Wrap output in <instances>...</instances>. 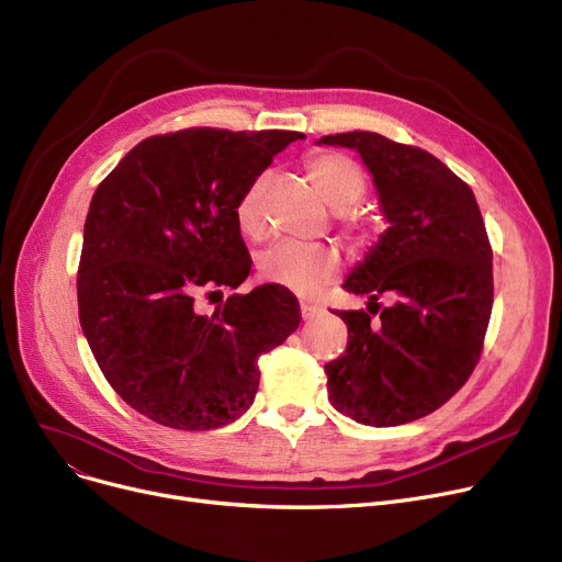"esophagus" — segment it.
<instances>
[{"instance_id": "34e87169", "label": "esophagus", "mask_w": 562, "mask_h": 562, "mask_svg": "<svg viewBox=\"0 0 562 562\" xmlns=\"http://www.w3.org/2000/svg\"><path fill=\"white\" fill-rule=\"evenodd\" d=\"M323 310L318 307V305H314V303H301V316H303V321H312L314 316H318Z\"/></svg>"}]
</instances>
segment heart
<instances>
[{
  "label": "heart",
  "mask_w": 562,
  "mask_h": 562,
  "mask_svg": "<svg viewBox=\"0 0 562 562\" xmlns=\"http://www.w3.org/2000/svg\"><path fill=\"white\" fill-rule=\"evenodd\" d=\"M307 172L321 198L337 212L348 210L367 191L364 170L358 161L341 153L312 155L307 159ZM269 184L271 175L261 172L248 184L239 204H236V223L248 236H259L263 232V198ZM344 218L346 223H352V218ZM259 271L269 282L310 296L337 276L339 255L328 246L278 244L259 257Z\"/></svg>",
  "instance_id": "heart-1"
}]
</instances>
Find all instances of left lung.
<instances>
[{"instance_id": "1", "label": "left lung", "mask_w": 562, "mask_h": 562, "mask_svg": "<svg viewBox=\"0 0 562 562\" xmlns=\"http://www.w3.org/2000/svg\"><path fill=\"white\" fill-rule=\"evenodd\" d=\"M318 145L358 150L390 227L344 289L394 303L371 321L337 312L344 356L326 364L335 409L364 426H401L445 405L474 371L492 312V248L479 202L422 147L375 132L330 134Z\"/></svg>"}]
</instances>
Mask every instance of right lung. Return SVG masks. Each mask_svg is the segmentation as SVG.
Masks as SVG:
<instances>
[{"instance_id": "obj_1", "label": "right lung", "mask_w": 562, "mask_h": 562, "mask_svg": "<svg viewBox=\"0 0 562 562\" xmlns=\"http://www.w3.org/2000/svg\"><path fill=\"white\" fill-rule=\"evenodd\" d=\"M299 138L212 127L150 136L93 193L79 323L109 385L147 419L177 430L234 422L255 401L257 358L299 328L296 299L276 284L232 293L212 316L195 307L198 293L248 278L236 204Z\"/></svg>"}]
</instances>
